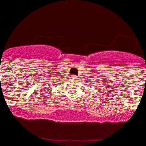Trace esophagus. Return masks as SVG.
Listing matches in <instances>:
<instances>
[{"mask_svg": "<svg viewBox=\"0 0 146 146\" xmlns=\"http://www.w3.org/2000/svg\"><path fill=\"white\" fill-rule=\"evenodd\" d=\"M71 79H72V80L73 81H75V80H77V77L76 76H72Z\"/></svg>", "mask_w": 146, "mask_h": 146, "instance_id": "esophagus-1", "label": "esophagus"}]
</instances>
